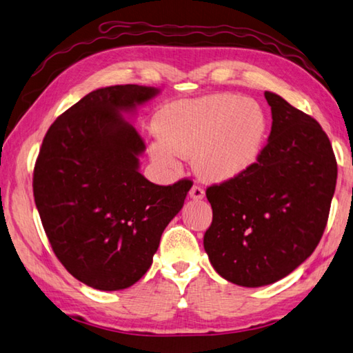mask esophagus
Instances as JSON below:
<instances>
[{"mask_svg":"<svg viewBox=\"0 0 353 353\" xmlns=\"http://www.w3.org/2000/svg\"><path fill=\"white\" fill-rule=\"evenodd\" d=\"M190 196L194 198V199H203L204 198V189L201 188V185H198V184H194L192 185V189H190Z\"/></svg>","mask_w":353,"mask_h":353,"instance_id":"34e87169","label":"esophagus"}]
</instances>
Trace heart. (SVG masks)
Wrapping results in <instances>:
<instances>
[{
    "label": "heart",
    "instance_id": "1",
    "mask_svg": "<svg viewBox=\"0 0 353 353\" xmlns=\"http://www.w3.org/2000/svg\"><path fill=\"white\" fill-rule=\"evenodd\" d=\"M150 155L176 168L178 155L194 158L199 176L225 181L241 175L261 154L268 118L258 103L235 94L183 99L159 112Z\"/></svg>",
    "mask_w": 353,
    "mask_h": 353
}]
</instances>
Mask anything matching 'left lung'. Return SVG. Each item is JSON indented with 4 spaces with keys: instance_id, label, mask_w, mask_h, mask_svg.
<instances>
[{
    "instance_id": "left-lung-1",
    "label": "left lung",
    "mask_w": 353,
    "mask_h": 353,
    "mask_svg": "<svg viewBox=\"0 0 353 353\" xmlns=\"http://www.w3.org/2000/svg\"><path fill=\"white\" fill-rule=\"evenodd\" d=\"M269 141L241 175L205 190L214 212L204 249L214 269L244 288L289 275L307 259L327 224L336 159L320 123L280 95Z\"/></svg>"
}]
</instances>
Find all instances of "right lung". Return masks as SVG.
<instances>
[{
	"label": "right lung",
	"instance_id": "add662e5",
	"mask_svg": "<svg viewBox=\"0 0 353 353\" xmlns=\"http://www.w3.org/2000/svg\"><path fill=\"white\" fill-rule=\"evenodd\" d=\"M158 94L138 84L97 89L59 115L33 169V196L53 254L98 290L130 288L149 270L188 178L158 185L138 172L145 144L119 112Z\"/></svg>",
	"mask_w": 353,
	"mask_h": 353
}]
</instances>
